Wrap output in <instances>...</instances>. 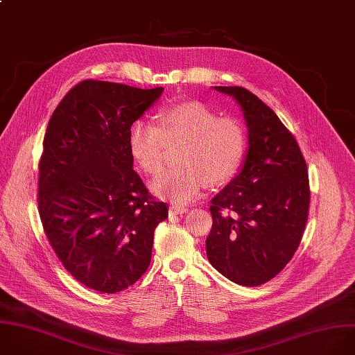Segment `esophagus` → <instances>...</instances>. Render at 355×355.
<instances>
[{"label":"esophagus","instance_id":"1","mask_svg":"<svg viewBox=\"0 0 355 355\" xmlns=\"http://www.w3.org/2000/svg\"><path fill=\"white\" fill-rule=\"evenodd\" d=\"M187 207H184V205H175V204H172L171 207H169V214H172V216H178V214H184V212H187Z\"/></svg>","mask_w":355,"mask_h":355}]
</instances>
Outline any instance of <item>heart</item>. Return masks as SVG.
Returning a JSON list of instances; mask_svg holds the SVG:
<instances>
[{"instance_id":"b5f03b06","label":"heart","mask_w":355,"mask_h":355,"mask_svg":"<svg viewBox=\"0 0 355 355\" xmlns=\"http://www.w3.org/2000/svg\"><path fill=\"white\" fill-rule=\"evenodd\" d=\"M158 125L135 121L128 132V148L147 173L164 168L168 147L180 146L182 165L158 176L151 189L159 197L187 204L200 197L207 180L220 184L239 169L248 146L246 128L235 117L218 114L201 102H183L164 109Z\"/></svg>"}]
</instances>
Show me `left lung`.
<instances>
[{
    "mask_svg": "<svg viewBox=\"0 0 355 355\" xmlns=\"http://www.w3.org/2000/svg\"><path fill=\"white\" fill-rule=\"evenodd\" d=\"M241 106L249 150L242 171L211 200L207 257L239 286L274 278L293 259L308 221L309 178L297 139L242 87H214Z\"/></svg>",
    "mask_w": 355,
    "mask_h": 355,
    "instance_id": "left-lung-1",
    "label": "left lung"
}]
</instances>
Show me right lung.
Wrapping results in <instances>:
<instances>
[{"label":"right lung","instance_id":"right-lung-1","mask_svg":"<svg viewBox=\"0 0 355 355\" xmlns=\"http://www.w3.org/2000/svg\"><path fill=\"white\" fill-rule=\"evenodd\" d=\"M164 88L85 80L53 112L39 162V216L54 253L81 284L114 294L141 278L168 218L132 169L128 132Z\"/></svg>","mask_w":355,"mask_h":355}]
</instances>
